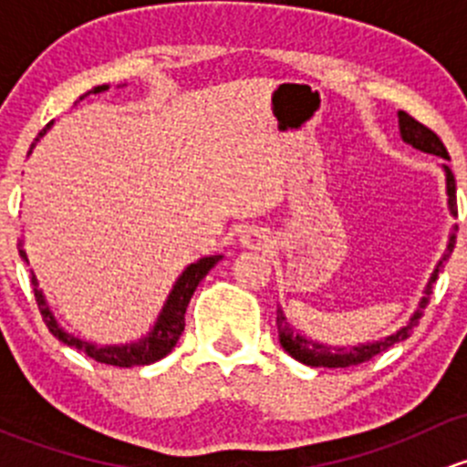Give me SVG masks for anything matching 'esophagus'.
<instances>
[{
  "mask_svg": "<svg viewBox=\"0 0 467 467\" xmlns=\"http://www.w3.org/2000/svg\"><path fill=\"white\" fill-rule=\"evenodd\" d=\"M242 244L246 248H251V251H262V248H266V244H268L266 230H264V228H248V230H244Z\"/></svg>",
  "mask_w": 467,
  "mask_h": 467,
  "instance_id": "esophagus-1",
  "label": "esophagus"
}]
</instances>
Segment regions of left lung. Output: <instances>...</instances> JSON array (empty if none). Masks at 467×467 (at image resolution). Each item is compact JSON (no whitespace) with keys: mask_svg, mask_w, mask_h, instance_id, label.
Here are the masks:
<instances>
[{"mask_svg":"<svg viewBox=\"0 0 467 467\" xmlns=\"http://www.w3.org/2000/svg\"><path fill=\"white\" fill-rule=\"evenodd\" d=\"M398 124H400V135H402V140L407 144H411L413 149L425 150V153H431V155H438V158H445V160L450 158V155H447L445 144L441 142V138H438L434 130L427 129V126L420 124L418 119H413L411 115H407L404 110H400L398 112ZM442 169H445V181H447V205H450L451 214L456 216V181H454V173L450 171V167H447V164H442ZM454 233H456V225H454ZM454 233L450 234V242H447L445 255H442L441 262L436 264L434 273H431L430 282H427L425 296H422L420 303H418V309L413 312V317L409 318V323L404 325V327H400L395 334L381 338V341L361 343V346H352V348L323 346V343H317V341H312V338L303 337V334H300L298 329L294 327V325L286 321L285 312L277 307L275 323H277V337H280V346L285 348V350L289 352L294 359H298L300 364H305V366H317V368H348V366L364 364V361L373 359V357L379 355V352L389 350V348L395 346L398 341H404V338H407L409 334L413 332V327H416L418 321H420L422 309H425L427 303H430L431 285H434V282L438 280V273H441L442 262H445L447 257H450V253L454 251V244H456V234Z\"/></svg>","mask_w":467,"mask_h":467,"instance_id":"obj_1","label":"left lung"}]
</instances>
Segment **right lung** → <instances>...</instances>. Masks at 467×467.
<instances>
[{
  "label": "right lung",
  "instance_id": "1",
  "mask_svg": "<svg viewBox=\"0 0 467 467\" xmlns=\"http://www.w3.org/2000/svg\"><path fill=\"white\" fill-rule=\"evenodd\" d=\"M103 89H108V86H97L94 89H89V92L99 94V92H103ZM51 124H54V121H49V124H47L45 129L37 133V138L33 140L29 155H31L33 146L40 142L42 135H45L47 130L51 129ZM20 255H22V260L29 264L26 251H22V242H20ZM221 257H223V255L201 257L199 262L190 264V266L182 271V275L176 280V285H173L171 294H169L167 303H164L162 312H160V317H158V321H155L153 329H150V332L146 334L144 338H140V341L124 343V346H97V343L83 341V338L69 334L67 329L63 327V325L56 321V317H54V312H51L49 303H47L45 294H42V289L37 286V280H36V275H33V271H31V285H33V294H36L37 309H40V314H42V318H45L49 332L54 334V337L58 338L60 343H65V346L77 348V350L86 352L88 357H92V359L99 361V364L119 366V368H133V366L153 364V361L162 359V357H167L169 352L173 350V346H176L178 338H181L182 329H185L187 305H190L192 296H194V291H196V286H199V282L203 280L207 273H210V268L214 266V264L219 262Z\"/></svg>",
  "mask_w": 467,
  "mask_h": 467
}]
</instances>
